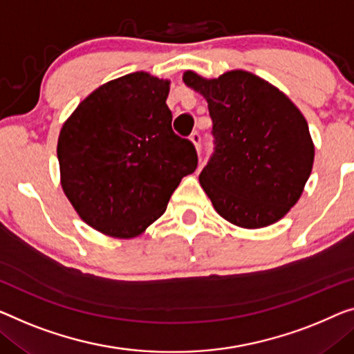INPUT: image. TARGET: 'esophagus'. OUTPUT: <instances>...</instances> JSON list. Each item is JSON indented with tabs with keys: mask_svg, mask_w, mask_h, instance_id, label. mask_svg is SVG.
Here are the masks:
<instances>
[{
	"mask_svg": "<svg viewBox=\"0 0 354 354\" xmlns=\"http://www.w3.org/2000/svg\"><path fill=\"white\" fill-rule=\"evenodd\" d=\"M191 141L194 143V146H195V149L197 151H200V146H202V135H200V131H192V135H191Z\"/></svg>",
	"mask_w": 354,
	"mask_h": 354,
	"instance_id": "1",
	"label": "esophagus"
}]
</instances>
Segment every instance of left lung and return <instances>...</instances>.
Returning <instances> with one entry per match:
<instances>
[{
  "label": "left lung",
  "instance_id": "8db88e82",
  "mask_svg": "<svg viewBox=\"0 0 354 354\" xmlns=\"http://www.w3.org/2000/svg\"><path fill=\"white\" fill-rule=\"evenodd\" d=\"M183 79L207 98L213 120L214 151L198 179L214 209L245 229L277 223L297 203L312 173L315 146L302 113L248 71L218 79L186 71Z\"/></svg>",
  "mask_w": 354,
  "mask_h": 354
}]
</instances>
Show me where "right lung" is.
Masks as SVG:
<instances>
[{
    "mask_svg": "<svg viewBox=\"0 0 354 354\" xmlns=\"http://www.w3.org/2000/svg\"><path fill=\"white\" fill-rule=\"evenodd\" d=\"M168 91V81L131 73L93 91L62 127V187L77 214L102 234H143L197 168L194 143L171 129Z\"/></svg>",
    "mask_w": 354,
    "mask_h": 354,
    "instance_id": "add662e5",
    "label": "right lung"
}]
</instances>
